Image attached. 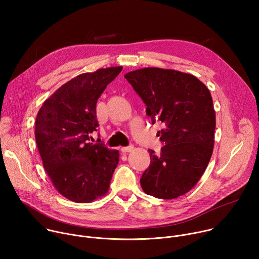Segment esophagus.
I'll list each match as a JSON object with an SVG mask.
<instances>
[{
  "label": "esophagus",
  "instance_id": "obj_1",
  "mask_svg": "<svg viewBox=\"0 0 259 259\" xmlns=\"http://www.w3.org/2000/svg\"><path fill=\"white\" fill-rule=\"evenodd\" d=\"M133 149H134V146H133L132 144H130V145H128V146H123L122 149H121V151L124 152V153H129V152H131Z\"/></svg>",
  "mask_w": 259,
  "mask_h": 259
}]
</instances>
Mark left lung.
Returning a JSON list of instances; mask_svg holds the SVG:
<instances>
[{
    "instance_id": "obj_1",
    "label": "left lung",
    "mask_w": 259,
    "mask_h": 259,
    "mask_svg": "<svg viewBox=\"0 0 259 259\" xmlns=\"http://www.w3.org/2000/svg\"><path fill=\"white\" fill-rule=\"evenodd\" d=\"M146 105L165 143L149 150L151 164L140 184L147 195L165 200L191 191L205 172L213 152L215 112L208 88L195 76L173 69L145 67L124 76Z\"/></svg>"
}]
</instances>
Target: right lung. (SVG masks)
I'll use <instances>...</instances> for the list:
<instances>
[{
  "mask_svg": "<svg viewBox=\"0 0 259 259\" xmlns=\"http://www.w3.org/2000/svg\"><path fill=\"white\" fill-rule=\"evenodd\" d=\"M122 66L100 68L71 79L42 105L34 136L44 168L55 189L66 199L88 203L104 196L119 163L110 150L91 133L99 126L96 103Z\"/></svg>",
  "mask_w": 259,
  "mask_h": 259,
  "instance_id": "1",
  "label": "right lung"
}]
</instances>
